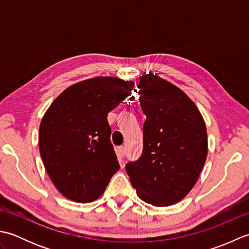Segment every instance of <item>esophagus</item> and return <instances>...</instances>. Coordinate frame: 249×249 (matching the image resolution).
<instances>
[{"instance_id":"34e87169","label":"esophagus","mask_w":249,"mask_h":249,"mask_svg":"<svg viewBox=\"0 0 249 249\" xmlns=\"http://www.w3.org/2000/svg\"><path fill=\"white\" fill-rule=\"evenodd\" d=\"M118 155L120 157H124L125 155V147L123 145H121L118 147Z\"/></svg>"}]
</instances>
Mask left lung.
<instances>
[{"label":"left lung","instance_id":"1","mask_svg":"<svg viewBox=\"0 0 249 249\" xmlns=\"http://www.w3.org/2000/svg\"><path fill=\"white\" fill-rule=\"evenodd\" d=\"M137 87L146 116L143 151L126 172L144 202L176 204L195 186L208 156L204 120L181 89L156 73L142 76Z\"/></svg>","mask_w":249,"mask_h":249}]
</instances>
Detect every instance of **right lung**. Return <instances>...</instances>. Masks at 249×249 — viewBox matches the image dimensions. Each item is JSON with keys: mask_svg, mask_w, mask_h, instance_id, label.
<instances>
[{"mask_svg": "<svg viewBox=\"0 0 249 249\" xmlns=\"http://www.w3.org/2000/svg\"><path fill=\"white\" fill-rule=\"evenodd\" d=\"M135 83L96 77L63 91L43 116L39 152L57 190L71 201L98 199L120 165L107 115L129 96Z\"/></svg>", "mask_w": 249, "mask_h": 249, "instance_id": "obj_1", "label": "right lung"}]
</instances>
